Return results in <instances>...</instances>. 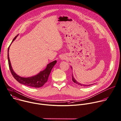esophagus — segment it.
Returning <instances> with one entry per match:
<instances>
[{
    "instance_id": "1",
    "label": "esophagus",
    "mask_w": 121,
    "mask_h": 121,
    "mask_svg": "<svg viewBox=\"0 0 121 121\" xmlns=\"http://www.w3.org/2000/svg\"><path fill=\"white\" fill-rule=\"evenodd\" d=\"M64 59V58L63 57V58H62V59Z\"/></svg>"
}]
</instances>
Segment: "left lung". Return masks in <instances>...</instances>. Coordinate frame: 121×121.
Wrapping results in <instances>:
<instances>
[{
    "label": "left lung",
    "instance_id": "left-lung-1",
    "mask_svg": "<svg viewBox=\"0 0 121 121\" xmlns=\"http://www.w3.org/2000/svg\"><path fill=\"white\" fill-rule=\"evenodd\" d=\"M72 81L73 83H74L75 84L79 86H91L92 85H83V84H80L79 83H78V82H77L76 80H75V79L74 78L73 76V75L72 74Z\"/></svg>",
    "mask_w": 121,
    "mask_h": 121
}]
</instances>
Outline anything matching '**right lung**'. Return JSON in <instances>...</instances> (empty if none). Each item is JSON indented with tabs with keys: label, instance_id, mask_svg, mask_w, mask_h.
I'll use <instances>...</instances> for the list:
<instances>
[{
	"label": "right lung",
	"instance_id": "right-lung-1",
	"mask_svg": "<svg viewBox=\"0 0 121 121\" xmlns=\"http://www.w3.org/2000/svg\"><path fill=\"white\" fill-rule=\"evenodd\" d=\"M17 35H17L14 37L12 43L16 39ZM9 47L8 48V58L10 72L12 75L14 77V78L19 83L23 84L25 86H27L30 87L38 88V87H41L43 86H44V84L48 81V80L49 75L50 73V72L51 71V70L54 67V66L55 65V64L56 63V61L55 60L49 63V64H48L47 65V67L44 70L41 71L39 73H38L37 75L35 76H32L30 77H27V78L20 77L18 75H17L14 72L11 67V65L10 62V60H9Z\"/></svg>",
	"mask_w": 121,
	"mask_h": 121
}]
</instances>
